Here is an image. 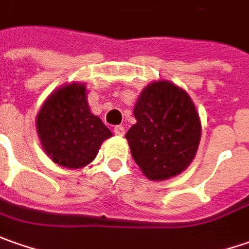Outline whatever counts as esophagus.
Returning a JSON list of instances; mask_svg holds the SVG:
<instances>
[{
  "label": "esophagus",
  "mask_w": 249,
  "mask_h": 249,
  "mask_svg": "<svg viewBox=\"0 0 249 249\" xmlns=\"http://www.w3.org/2000/svg\"><path fill=\"white\" fill-rule=\"evenodd\" d=\"M114 133H116L117 136H123L125 133L124 126H123V125H116V126H114Z\"/></svg>",
  "instance_id": "esophagus-1"
}]
</instances>
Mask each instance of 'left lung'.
Listing matches in <instances>:
<instances>
[{"instance_id":"left-lung-1","label":"left lung","mask_w":249,"mask_h":249,"mask_svg":"<svg viewBox=\"0 0 249 249\" xmlns=\"http://www.w3.org/2000/svg\"><path fill=\"white\" fill-rule=\"evenodd\" d=\"M133 116L136 124L125 138L142 172L150 180H164L184 171L201 138L190 96L172 82H151L138 99Z\"/></svg>"}]
</instances>
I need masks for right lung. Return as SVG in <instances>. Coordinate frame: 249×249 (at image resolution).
<instances>
[{
    "mask_svg": "<svg viewBox=\"0 0 249 249\" xmlns=\"http://www.w3.org/2000/svg\"><path fill=\"white\" fill-rule=\"evenodd\" d=\"M37 131L52 161L73 169L88 165L102 142L111 136L102 120L90 113L84 84L62 87L45 100L37 116Z\"/></svg>",
    "mask_w": 249,
    "mask_h": 249,
    "instance_id": "1",
    "label": "right lung"
}]
</instances>
